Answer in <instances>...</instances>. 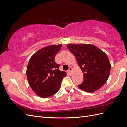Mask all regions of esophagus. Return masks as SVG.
Here are the masks:
<instances>
[{
  "label": "esophagus",
  "instance_id": "esophagus-1",
  "mask_svg": "<svg viewBox=\"0 0 127 127\" xmlns=\"http://www.w3.org/2000/svg\"><path fill=\"white\" fill-rule=\"evenodd\" d=\"M72 67H69V70H68V73L70 74L71 71H72Z\"/></svg>",
  "mask_w": 127,
  "mask_h": 127
}]
</instances>
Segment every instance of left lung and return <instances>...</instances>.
<instances>
[{"instance_id": "obj_1", "label": "left lung", "mask_w": 127, "mask_h": 127, "mask_svg": "<svg viewBox=\"0 0 127 127\" xmlns=\"http://www.w3.org/2000/svg\"><path fill=\"white\" fill-rule=\"evenodd\" d=\"M67 47L75 56L83 74V82L78 87L87 92L100 88L108 79L111 70L106 53L90 44H69Z\"/></svg>"}]
</instances>
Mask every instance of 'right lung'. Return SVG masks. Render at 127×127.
I'll list each match as a JSON object with an SVG mask.
<instances>
[{
    "mask_svg": "<svg viewBox=\"0 0 127 127\" xmlns=\"http://www.w3.org/2000/svg\"><path fill=\"white\" fill-rule=\"evenodd\" d=\"M62 45H50L41 48L31 57L27 68L29 85L37 95L48 98L57 92L66 73L59 70L55 57Z\"/></svg>",
    "mask_w": 127,
    "mask_h": 127,
    "instance_id": "obj_1",
    "label": "right lung"
}]
</instances>
